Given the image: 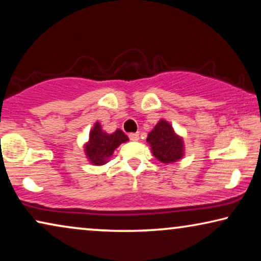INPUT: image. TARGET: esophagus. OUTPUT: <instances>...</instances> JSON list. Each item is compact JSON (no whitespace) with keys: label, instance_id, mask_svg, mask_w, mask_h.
Listing matches in <instances>:
<instances>
[{"label":"esophagus","instance_id":"1","mask_svg":"<svg viewBox=\"0 0 261 261\" xmlns=\"http://www.w3.org/2000/svg\"><path fill=\"white\" fill-rule=\"evenodd\" d=\"M128 137H129L132 141H138L139 140V133H130L129 135H128Z\"/></svg>","mask_w":261,"mask_h":261}]
</instances>
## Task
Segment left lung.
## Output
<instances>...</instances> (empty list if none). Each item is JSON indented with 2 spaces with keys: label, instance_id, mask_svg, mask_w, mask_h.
I'll return each mask as SVG.
<instances>
[{
  "label": "left lung",
  "instance_id": "8db88e82",
  "mask_svg": "<svg viewBox=\"0 0 261 261\" xmlns=\"http://www.w3.org/2000/svg\"><path fill=\"white\" fill-rule=\"evenodd\" d=\"M153 155L164 164L176 163L184 154L183 139L174 133L173 128L165 120H160L147 135Z\"/></svg>",
  "mask_w": 261,
  "mask_h": 261
}]
</instances>
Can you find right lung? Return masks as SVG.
Returning a JSON list of instances; mask_svg holds the SVG:
<instances>
[{
  "label": "right lung",
  "instance_id": "obj_1",
  "mask_svg": "<svg viewBox=\"0 0 261 261\" xmlns=\"http://www.w3.org/2000/svg\"><path fill=\"white\" fill-rule=\"evenodd\" d=\"M126 141H128V137L121 129L108 134L103 132L101 124L96 122L89 135L88 144L85 145V154L92 165H103L113 155L114 149Z\"/></svg>",
  "mask_w": 261,
  "mask_h": 261
}]
</instances>
